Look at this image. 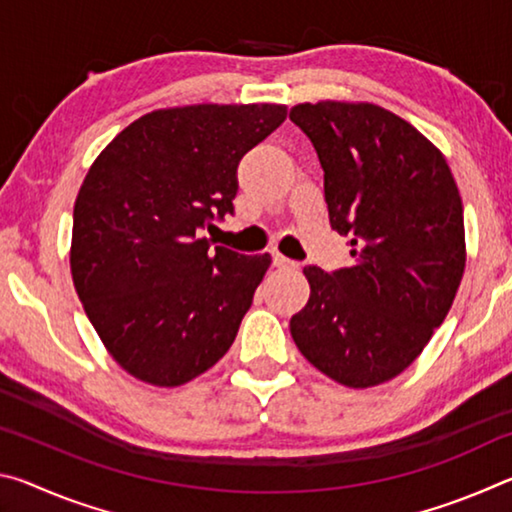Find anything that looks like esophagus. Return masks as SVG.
Wrapping results in <instances>:
<instances>
[{
	"label": "esophagus",
	"mask_w": 512,
	"mask_h": 512,
	"mask_svg": "<svg viewBox=\"0 0 512 512\" xmlns=\"http://www.w3.org/2000/svg\"><path fill=\"white\" fill-rule=\"evenodd\" d=\"M273 264L275 266H280V268H289V266H298L296 262H291V259L289 257H284L282 253H277V250H273Z\"/></svg>",
	"instance_id": "1"
}]
</instances>
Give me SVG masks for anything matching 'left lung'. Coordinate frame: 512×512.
I'll list each match as a JSON object with an SVG mask.
<instances>
[{"label": "left lung", "mask_w": 512, "mask_h": 512, "mask_svg": "<svg viewBox=\"0 0 512 512\" xmlns=\"http://www.w3.org/2000/svg\"><path fill=\"white\" fill-rule=\"evenodd\" d=\"M289 117L314 144L329 223L354 257L332 273L305 266L311 293L291 336L339 384H384L418 359L456 298L461 194L443 153L375 103H300Z\"/></svg>", "instance_id": "obj_1"}]
</instances>
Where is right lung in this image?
Masks as SVG:
<instances>
[{
  "instance_id": "right-lung-1",
  "label": "right lung",
  "mask_w": 512,
  "mask_h": 512,
  "mask_svg": "<svg viewBox=\"0 0 512 512\" xmlns=\"http://www.w3.org/2000/svg\"><path fill=\"white\" fill-rule=\"evenodd\" d=\"M287 106L155 110L112 140L74 203V287L121 368L180 386L212 368L239 332L271 255L203 237L235 214L237 167Z\"/></svg>"
}]
</instances>
